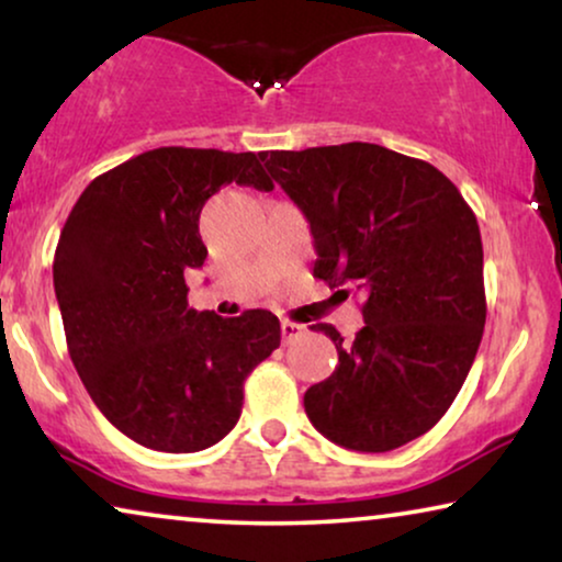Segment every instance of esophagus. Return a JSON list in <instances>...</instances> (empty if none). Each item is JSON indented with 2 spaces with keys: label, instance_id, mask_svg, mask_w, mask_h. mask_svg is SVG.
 Returning <instances> with one entry per match:
<instances>
[{
  "label": "esophagus",
  "instance_id": "34e87169",
  "mask_svg": "<svg viewBox=\"0 0 562 562\" xmlns=\"http://www.w3.org/2000/svg\"><path fill=\"white\" fill-rule=\"evenodd\" d=\"M281 335H283V342L291 345L304 335V327L296 325V322H291V319H281Z\"/></svg>",
  "mask_w": 562,
  "mask_h": 562
}]
</instances>
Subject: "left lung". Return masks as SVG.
Wrapping results in <instances>:
<instances>
[{"instance_id":"obj_1","label":"left lung","mask_w":562,"mask_h":562,"mask_svg":"<svg viewBox=\"0 0 562 562\" xmlns=\"http://www.w3.org/2000/svg\"><path fill=\"white\" fill-rule=\"evenodd\" d=\"M310 220L329 286L363 291L366 327L304 394L312 425L348 450L386 452L456 402L486 325L475 214L442 171L373 143L260 153Z\"/></svg>"}]
</instances>
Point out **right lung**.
Masks as SVG:
<instances>
[{
    "mask_svg": "<svg viewBox=\"0 0 562 562\" xmlns=\"http://www.w3.org/2000/svg\"><path fill=\"white\" fill-rule=\"evenodd\" d=\"M227 183L271 191L260 156L156 148L97 176L53 258L68 356L99 412L160 452L220 442L243 412V383L281 342L279 317L225 319L189 306L183 273L206 248L199 214Z\"/></svg>",
    "mask_w": 562,
    "mask_h": 562,
    "instance_id": "obj_1",
    "label": "right lung"
}]
</instances>
